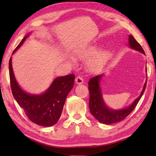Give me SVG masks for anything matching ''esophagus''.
Wrapping results in <instances>:
<instances>
[{
	"mask_svg": "<svg viewBox=\"0 0 156 156\" xmlns=\"http://www.w3.org/2000/svg\"><path fill=\"white\" fill-rule=\"evenodd\" d=\"M75 81H76V84H82L84 83L83 78L80 77V76H78V77H76Z\"/></svg>",
	"mask_w": 156,
	"mask_h": 156,
	"instance_id": "1",
	"label": "esophagus"
}]
</instances>
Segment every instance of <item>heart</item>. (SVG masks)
<instances>
[{"label": "heart", "mask_w": 156, "mask_h": 156, "mask_svg": "<svg viewBox=\"0 0 156 156\" xmlns=\"http://www.w3.org/2000/svg\"><path fill=\"white\" fill-rule=\"evenodd\" d=\"M100 49L98 44H91L82 47L76 51V56L81 60H86L95 56L89 60L88 67L90 70H96L104 64L109 57V53L107 50H102L97 54ZM67 61L72 64L75 62V59L72 56L67 57Z\"/></svg>", "instance_id": "heart-1"}]
</instances>
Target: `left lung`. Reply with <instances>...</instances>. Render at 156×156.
Wrapping results in <instances>:
<instances>
[{"instance_id": "left-lung-1", "label": "left lung", "mask_w": 156, "mask_h": 156, "mask_svg": "<svg viewBox=\"0 0 156 156\" xmlns=\"http://www.w3.org/2000/svg\"><path fill=\"white\" fill-rule=\"evenodd\" d=\"M128 46L131 49L136 50V51L145 55V53L140 44L135 40L133 36L131 35H129ZM147 72L146 67V72ZM104 73H102V74L94 76L89 80L88 83V88L89 94H90V97H89V107L91 114L96 118L98 121H99L101 123L105 124V125H111V124L118 122L123 120L126 116L129 115V113H131L132 111L135 109L137 104L138 103L139 100H140L141 97L144 94L145 88H146L147 79L145 81L140 96L130 105L125 108H123V109H113L107 106L104 101L103 97H102V91L100 84H101V82L102 78H104Z\"/></svg>"}]
</instances>
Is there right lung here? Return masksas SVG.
<instances>
[{"label":"right lung","mask_w":156,"mask_h":156,"mask_svg":"<svg viewBox=\"0 0 156 156\" xmlns=\"http://www.w3.org/2000/svg\"><path fill=\"white\" fill-rule=\"evenodd\" d=\"M30 34L31 32L28 33L23 38L12 55L22 46ZM12 59L11 57L9 62L10 83L13 96L18 104L31 122L47 127L54 125L60 119L66 98L73 87L74 74L56 77L43 93L30 94L23 90L18 83L13 71Z\"/></svg>","instance_id":"add662e5"}]
</instances>
